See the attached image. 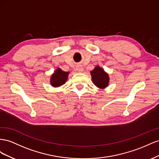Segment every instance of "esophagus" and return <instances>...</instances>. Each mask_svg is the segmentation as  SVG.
<instances>
[{"label":"esophagus","mask_w":159,"mask_h":159,"mask_svg":"<svg viewBox=\"0 0 159 159\" xmlns=\"http://www.w3.org/2000/svg\"><path fill=\"white\" fill-rule=\"evenodd\" d=\"M76 70L79 72H81L83 71V67L81 65H78L76 66Z\"/></svg>","instance_id":"esophagus-1"}]
</instances>
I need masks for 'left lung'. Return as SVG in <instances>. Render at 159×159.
<instances>
[{"mask_svg":"<svg viewBox=\"0 0 159 159\" xmlns=\"http://www.w3.org/2000/svg\"><path fill=\"white\" fill-rule=\"evenodd\" d=\"M93 84L99 89H104L107 87L109 84V76L102 68L96 66L94 69L90 71Z\"/></svg>","mask_w":159,"mask_h":159,"instance_id":"1","label":"left lung"}]
</instances>
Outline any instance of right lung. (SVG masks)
Returning <instances> with one entry per match:
<instances>
[{
  "mask_svg": "<svg viewBox=\"0 0 159 159\" xmlns=\"http://www.w3.org/2000/svg\"><path fill=\"white\" fill-rule=\"evenodd\" d=\"M69 72H65L62 70L60 68L54 71V73L51 76L50 83L52 87H59L65 84L69 77Z\"/></svg>",
  "mask_w": 159,
  "mask_h": 159,
  "instance_id": "1",
  "label": "right lung"
}]
</instances>
